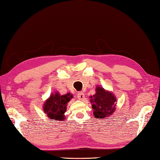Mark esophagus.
<instances>
[{
    "label": "esophagus",
    "instance_id": "34e87169",
    "mask_svg": "<svg viewBox=\"0 0 160 160\" xmlns=\"http://www.w3.org/2000/svg\"><path fill=\"white\" fill-rule=\"evenodd\" d=\"M85 98V94L83 93V92H79L77 93V99L79 100H83Z\"/></svg>",
    "mask_w": 160,
    "mask_h": 160
}]
</instances>
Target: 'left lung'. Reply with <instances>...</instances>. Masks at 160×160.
Here are the masks:
<instances>
[{
	"label": "left lung",
	"instance_id": "left-lung-1",
	"mask_svg": "<svg viewBox=\"0 0 160 160\" xmlns=\"http://www.w3.org/2000/svg\"><path fill=\"white\" fill-rule=\"evenodd\" d=\"M96 93L90 96V102L95 118L105 119L111 115L115 110V97L108 91L97 86Z\"/></svg>",
	"mask_w": 160,
	"mask_h": 160
}]
</instances>
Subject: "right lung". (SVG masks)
<instances>
[{"instance_id": "1", "label": "right lung", "mask_w": 160, "mask_h": 160, "mask_svg": "<svg viewBox=\"0 0 160 160\" xmlns=\"http://www.w3.org/2000/svg\"><path fill=\"white\" fill-rule=\"evenodd\" d=\"M72 95L68 93L61 95L59 92L52 93L47 99L43 105V111L50 119L56 121H64L65 119V113L67 109V103L69 102Z\"/></svg>"}]
</instances>
